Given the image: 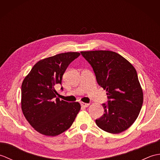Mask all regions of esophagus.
I'll return each mask as SVG.
<instances>
[{
    "instance_id": "1",
    "label": "esophagus",
    "mask_w": 160,
    "mask_h": 160,
    "mask_svg": "<svg viewBox=\"0 0 160 160\" xmlns=\"http://www.w3.org/2000/svg\"><path fill=\"white\" fill-rule=\"evenodd\" d=\"M80 105L82 107H88L89 106V104L88 103H84V102H80Z\"/></svg>"
}]
</instances>
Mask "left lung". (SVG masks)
Returning <instances> with one entry per match:
<instances>
[{"instance_id":"8db88e82","label":"left lung","mask_w":160,"mask_h":160,"mask_svg":"<svg viewBox=\"0 0 160 160\" xmlns=\"http://www.w3.org/2000/svg\"><path fill=\"white\" fill-rule=\"evenodd\" d=\"M80 53L92 67L98 84L107 92V104H102L104 113L96 120L98 127L113 134L126 131L138 117L143 104L136 70L124 58L111 51Z\"/></svg>"}]
</instances>
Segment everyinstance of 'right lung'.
I'll return each instance as SVG.
<instances>
[{
  "mask_svg": "<svg viewBox=\"0 0 160 160\" xmlns=\"http://www.w3.org/2000/svg\"><path fill=\"white\" fill-rule=\"evenodd\" d=\"M80 55L78 52L57 54L38 61L24 79L21 108L27 120L36 131L56 136L67 131L80 110L78 102L57 98L55 87L62 83L69 64ZM61 89L63 90L62 87Z\"/></svg>",
  "mask_w": 160,
  "mask_h": 160,
  "instance_id": "1",
  "label": "right lung"
}]
</instances>
